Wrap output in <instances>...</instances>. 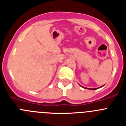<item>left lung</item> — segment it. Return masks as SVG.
<instances>
[{
	"instance_id": "1",
	"label": "left lung",
	"mask_w": 126,
	"mask_h": 126,
	"mask_svg": "<svg viewBox=\"0 0 126 126\" xmlns=\"http://www.w3.org/2000/svg\"><path fill=\"white\" fill-rule=\"evenodd\" d=\"M103 86H100V87L97 88H88V89H89V90H97V89L100 88H102V87H103ZM82 87H83V86H82ZM83 88H84V87H83Z\"/></svg>"
}]
</instances>
